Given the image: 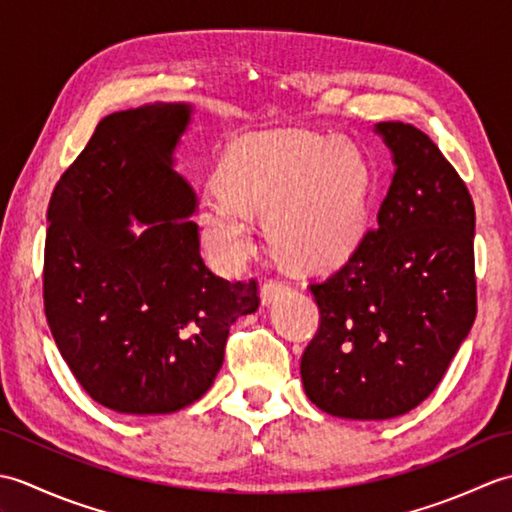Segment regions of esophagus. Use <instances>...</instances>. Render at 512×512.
<instances>
[{
  "label": "esophagus",
  "instance_id": "34e87169",
  "mask_svg": "<svg viewBox=\"0 0 512 512\" xmlns=\"http://www.w3.org/2000/svg\"><path fill=\"white\" fill-rule=\"evenodd\" d=\"M286 290H288L286 281H281V279H268V281H264V286H262V301L266 303V306H270V303H273L275 299H279L281 295H284Z\"/></svg>",
  "mask_w": 512,
  "mask_h": 512
}]
</instances>
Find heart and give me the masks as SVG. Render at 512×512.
<instances>
[{
  "label": "heart",
  "instance_id": "heart-1",
  "mask_svg": "<svg viewBox=\"0 0 512 512\" xmlns=\"http://www.w3.org/2000/svg\"><path fill=\"white\" fill-rule=\"evenodd\" d=\"M222 191L204 195L200 228L220 262H239L255 242L248 215L264 217L277 255L319 270L354 253L369 224L372 178L361 151L306 129L239 138L220 167Z\"/></svg>",
  "mask_w": 512,
  "mask_h": 512
}]
</instances>
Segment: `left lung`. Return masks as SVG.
<instances>
[{"mask_svg":"<svg viewBox=\"0 0 512 512\" xmlns=\"http://www.w3.org/2000/svg\"><path fill=\"white\" fill-rule=\"evenodd\" d=\"M376 132L396 165L378 226L310 284L321 319L301 356L308 398L352 420L396 418L429 398L477 314L469 189L418 127Z\"/></svg>","mask_w":512,"mask_h":512,"instance_id":"obj_1","label":"left lung"}]
</instances>
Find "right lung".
<instances>
[{"instance_id":"obj_1","label":"right lung","mask_w":512,"mask_h":512,"mask_svg":"<svg viewBox=\"0 0 512 512\" xmlns=\"http://www.w3.org/2000/svg\"><path fill=\"white\" fill-rule=\"evenodd\" d=\"M184 103L116 112L65 169L48 206L43 308L63 361L99 405L154 416L189 407L220 372L257 281L200 255L195 193L173 171ZM147 223L136 238L126 226Z\"/></svg>"}]
</instances>
